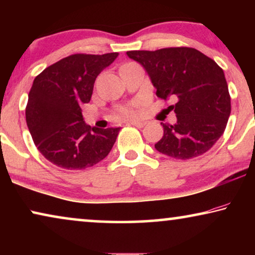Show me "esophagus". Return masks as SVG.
Here are the masks:
<instances>
[{
  "label": "esophagus",
  "instance_id": "34e87169",
  "mask_svg": "<svg viewBox=\"0 0 255 255\" xmlns=\"http://www.w3.org/2000/svg\"><path fill=\"white\" fill-rule=\"evenodd\" d=\"M130 124L133 125V127H137V128H142L145 127V122H137V121H131Z\"/></svg>",
  "mask_w": 255,
  "mask_h": 255
}]
</instances>
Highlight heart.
<instances>
[{
	"label": "heart",
	"instance_id": "1",
	"mask_svg": "<svg viewBox=\"0 0 255 255\" xmlns=\"http://www.w3.org/2000/svg\"><path fill=\"white\" fill-rule=\"evenodd\" d=\"M139 114L138 103H131L128 106L122 107L120 109V115L124 118H134L137 117Z\"/></svg>",
	"mask_w": 255,
	"mask_h": 255
}]
</instances>
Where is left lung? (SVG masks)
Here are the masks:
<instances>
[{"instance_id":"8db88e82","label":"left lung","mask_w":255,"mask_h":255,"mask_svg":"<svg viewBox=\"0 0 255 255\" xmlns=\"http://www.w3.org/2000/svg\"><path fill=\"white\" fill-rule=\"evenodd\" d=\"M139 62L162 100H176L170 109L176 123H161L163 135L156 151L187 160L209 151L224 133L231 114V97L223 69L211 58L191 47L128 51Z\"/></svg>"}]
</instances>
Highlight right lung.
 Wrapping results in <instances>:
<instances>
[{
	"label": "right lung",
	"instance_id": "add662e5",
	"mask_svg": "<svg viewBox=\"0 0 255 255\" xmlns=\"http://www.w3.org/2000/svg\"><path fill=\"white\" fill-rule=\"evenodd\" d=\"M118 53L72 54L36 76L27 100L25 117L38 151L61 168L92 167L109 154L121 128L87 125L82 104L92 99L97 75Z\"/></svg>",
	"mask_w": 255,
	"mask_h": 255
}]
</instances>
